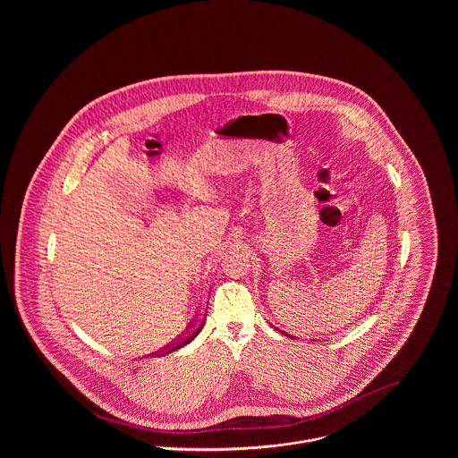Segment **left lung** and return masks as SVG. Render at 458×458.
Instances as JSON below:
<instances>
[{"label":"left lung","mask_w":458,"mask_h":458,"mask_svg":"<svg viewBox=\"0 0 458 458\" xmlns=\"http://www.w3.org/2000/svg\"><path fill=\"white\" fill-rule=\"evenodd\" d=\"M275 329H276V331H280V333H282V335H284V336H288V338H292V336H290V335H286V333H284V331H282V329H278V327H275Z\"/></svg>","instance_id":"left-lung-1"}]
</instances>
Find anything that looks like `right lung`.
<instances>
[{"label":"right lung","mask_w":458,"mask_h":458,"mask_svg":"<svg viewBox=\"0 0 458 458\" xmlns=\"http://www.w3.org/2000/svg\"><path fill=\"white\" fill-rule=\"evenodd\" d=\"M204 323H206V318L200 321V323H197L196 327H192L180 342H176V344H174V347H170V349L166 350L165 353H172V352H174V350L182 349V347H185V345H189L194 338H196L197 335L202 331V327H204Z\"/></svg>","instance_id":"1"}]
</instances>
